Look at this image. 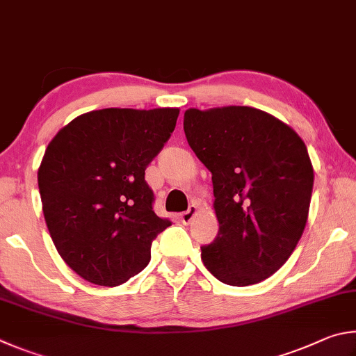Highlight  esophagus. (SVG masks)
<instances>
[{
  "label": "esophagus",
  "mask_w": 356,
  "mask_h": 356,
  "mask_svg": "<svg viewBox=\"0 0 356 356\" xmlns=\"http://www.w3.org/2000/svg\"><path fill=\"white\" fill-rule=\"evenodd\" d=\"M197 214V207L195 204H191L188 211H184V213L179 214V220H181L183 223H191L192 219H194Z\"/></svg>",
  "instance_id": "obj_1"
}]
</instances>
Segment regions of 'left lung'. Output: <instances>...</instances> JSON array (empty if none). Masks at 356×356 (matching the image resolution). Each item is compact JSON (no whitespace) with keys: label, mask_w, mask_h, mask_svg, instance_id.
<instances>
[{"label":"left lung","mask_w":356,"mask_h":356,"mask_svg":"<svg viewBox=\"0 0 356 356\" xmlns=\"http://www.w3.org/2000/svg\"><path fill=\"white\" fill-rule=\"evenodd\" d=\"M184 133L213 175L219 233L202 247L204 266L229 286L263 282L288 261L307 225L314 183L307 145L248 106L188 109Z\"/></svg>","instance_id":"8db88e82"}]
</instances>
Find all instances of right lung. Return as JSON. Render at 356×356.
Instances as JSON below:
<instances>
[{
    "label": "right lung",
    "instance_id": "obj_1",
    "mask_svg": "<svg viewBox=\"0 0 356 356\" xmlns=\"http://www.w3.org/2000/svg\"><path fill=\"white\" fill-rule=\"evenodd\" d=\"M179 109L87 112L48 143L37 173L48 232L72 270L118 286L143 270L156 236L145 168L173 133Z\"/></svg>",
    "mask_w": 356,
    "mask_h": 356
}]
</instances>
